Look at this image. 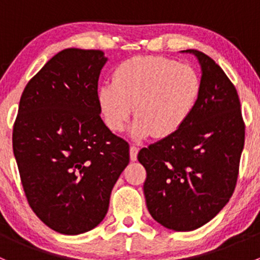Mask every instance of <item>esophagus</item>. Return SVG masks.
<instances>
[{
	"mask_svg": "<svg viewBox=\"0 0 260 260\" xmlns=\"http://www.w3.org/2000/svg\"><path fill=\"white\" fill-rule=\"evenodd\" d=\"M137 154H138V148L136 146H131L129 147V157L131 161H136L137 159Z\"/></svg>",
	"mask_w": 260,
	"mask_h": 260,
	"instance_id": "34e87169",
	"label": "esophagus"
}]
</instances>
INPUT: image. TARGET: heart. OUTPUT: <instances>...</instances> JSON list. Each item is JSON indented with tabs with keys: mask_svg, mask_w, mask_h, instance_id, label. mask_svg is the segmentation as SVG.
Listing matches in <instances>:
<instances>
[{
	"mask_svg": "<svg viewBox=\"0 0 260 260\" xmlns=\"http://www.w3.org/2000/svg\"><path fill=\"white\" fill-rule=\"evenodd\" d=\"M201 80L187 65L159 56H137L115 69L113 81L102 84L98 104L104 122L113 132L129 129L133 140L169 137L186 123L198 106Z\"/></svg>",
	"mask_w": 260,
	"mask_h": 260,
	"instance_id": "heart-1",
	"label": "heart"
}]
</instances>
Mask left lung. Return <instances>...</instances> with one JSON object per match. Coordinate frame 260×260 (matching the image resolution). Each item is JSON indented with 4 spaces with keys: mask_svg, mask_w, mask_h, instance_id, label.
I'll list each match as a JSON object with an SVG mask.
<instances>
[{
    "mask_svg": "<svg viewBox=\"0 0 260 260\" xmlns=\"http://www.w3.org/2000/svg\"><path fill=\"white\" fill-rule=\"evenodd\" d=\"M201 70L198 106L174 135L142 148L147 209L158 224L191 232L214 219L232 198L244 147L237 89L204 52L188 49Z\"/></svg>",
    "mask_w": 260,
    "mask_h": 260,
    "instance_id": "left-lung-1",
    "label": "left lung"
}]
</instances>
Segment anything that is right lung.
I'll list each match as a JSON object with an SVG mask.
<instances>
[{
    "label": "right lung",
    "instance_id": "obj_1",
    "mask_svg": "<svg viewBox=\"0 0 260 260\" xmlns=\"http://www.w3.org/2000/svg\"><path fill=\"white\" fill-rule=\"evenodd\" d=\"M101 50L65 49L26 85L12 147L23 191L39 219L78 235L106 217L112 188L129 164V146L104 124Z\"/></svg>",
    "mask_w": 260,
    "mask_h": 260
}]
</instances>
